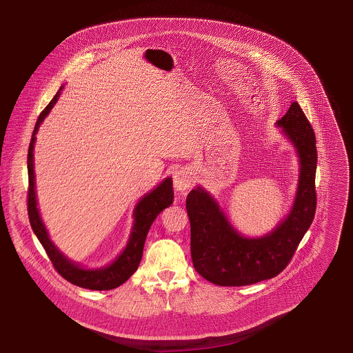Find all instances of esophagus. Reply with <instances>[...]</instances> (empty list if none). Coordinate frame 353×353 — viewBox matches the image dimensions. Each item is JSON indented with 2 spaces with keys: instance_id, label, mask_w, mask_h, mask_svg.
Segmentation results:
<instances>
[{
  "instance_id": "obj_1",
  "label": "esophagus",
  "mask_w": 353,
  "mask_h": 353,
  "mask_svg": "<svg viewBox=\"0 0 353 353\" xmlns=\"http://www.w3.org/2000/svg\"><path fill=\"white\" fill-rule=\"evenodd\" d=\"M192 177L188 172L185 170H179L174 173L173 176V185H174V190L180 194L185 192L191 185H192Z\"/></svg>"
}]
</instances>
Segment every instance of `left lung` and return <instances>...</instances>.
Masks as SVG:
<instances>
[{
    "mask_svg": "<svg viewBox=\"0 0 353 353\" xmlns=\"http://www.w3.org/2000/svg\"><path fill=\"white\" fill-rule=\"evenodd\" d=\"M294 145L300 159L294 204L288 216L268 234L241 236L216 201L201 187L191 190L185 208L191 226V259L195 271L219 286H244L271 279L290 263L310 228L317 205L316 135L297 102L276 121Z\"/></svg>",
    "mask_w": 353,
    "mask_h": 353,
    "instance_id": "1",
    "label": "left lung"
}]
</instances>
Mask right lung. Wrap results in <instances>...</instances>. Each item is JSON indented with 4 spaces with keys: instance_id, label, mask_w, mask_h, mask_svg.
<instances>
[{
    "instance_id": "obj_1",
    "label": "right lung",
    "mask_w": 353,
    "mask_h": 353,
    "mask_svg": "<svg viewBox=\"0 0 353 353\" xmlns=\"http://www.w3.org/2000/svg\"><path fill=\"white\" fill-rule=\"evenodd\" d=\"M63 86L59 89L56 96L52 99L46 109L40 113L33 135L29 143L28 150V176H29V188H28V215L30 226L37 236L39 241L44 247L46 253L52 261L56 271L68 282L90 289V290H110L120 285H123L138 268L141 259L145 239L148 234V230L150 225L154 223L155 218L169 205L173 203V183L172 179H165L155 190L146 194L135 207L134 211V226L130 236V240L124 248L123 253L119 256V259L105 267L99 270H85L77 265L75 263L70 261L61 251L54 245V243L48 239V233L41 222V218L39 215L37 203H36V192H34V170H33V146H34V135L37 132V128L40 123L44 120V117L52 110V108L56 105L59 100V96L61 93Z\"/></svg>"
}]
</instances>
